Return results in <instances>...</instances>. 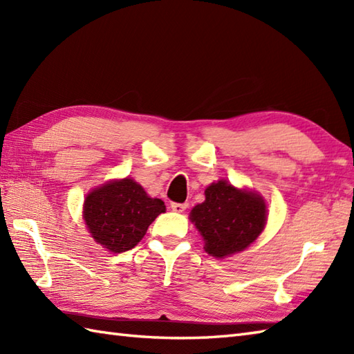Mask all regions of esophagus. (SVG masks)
Wrapping results in <instances>:
<instances>
[{"instance_id": "34e87169", "label": "esophagus", "mask_w": 354, "mask_h": 354, "mask_svg": "<svg viewBox=\"0 0 354 354\" xmlns=\"http://www.w3.org/2000/svg\"><path fill=\"white\" fill-rule=\"evenodd\" d=\"M187 207H189V205H187V204H178V202H171V205H170V208L175 213H184Z\"/></svg>"}]
</instances>
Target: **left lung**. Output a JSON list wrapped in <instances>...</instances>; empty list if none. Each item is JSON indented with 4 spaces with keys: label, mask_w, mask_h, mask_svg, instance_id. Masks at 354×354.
I'll return each instance as SVG.
<instances>
[{
    "label": "left lung",
    "mask_w": 354,
    "mask_h": 354,
    "mask_svg": "<svg viewBox=\"0 0 354 354\" xmlns=\"http://www.w3.org/2000/svg\"><path fill=\"white\" fill-rule=\"evenodd\" d=\"M190 221L204 239L205 251L216 259L245 251L265 230L268 209L259 193L236 189L230 183H213L205 201L192 209Z\"/></svg>",
    "instance_id": "8db88e82"
}]
</instances>
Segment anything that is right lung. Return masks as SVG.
Returning <instances> with one entry per match:
<instances>
[{"label": "right lung", "instance_id": "right-lung-1", "mask_svg": "<svg viewBox=\"0 0 354 354\" xmlns=\"http://www.w3.org/2000/svg\"><path fill=\"white\" fill-rule=\"evenodd\" d=\"M164 212V202L147 196L131 178L97 187L86 194L84 204V219L91 237L114 254L132 250Z\"/></svg>", "mask_w": 354, "mask_h": 354}]
</instances>
